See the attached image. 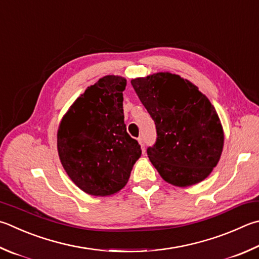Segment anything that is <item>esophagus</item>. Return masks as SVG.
<instances>
[{
    "label": "esophagus",
    "instance_id": "obj_1",
    "mask_svg": "<svg viewBox=\"0 0 259 259\" xmlns=\"http://www.w3.org/2000/svg\"><path fill=\"white\" fill-rule=\"evenodd\" d=\"M138 143H139V145H140V147H142V150H143V153H145V146H144V140H143V138H142V137H139V138H138Z\"/></svg>",
    "mask_w": 259,
    "mask_h": 259
}]
</instances>
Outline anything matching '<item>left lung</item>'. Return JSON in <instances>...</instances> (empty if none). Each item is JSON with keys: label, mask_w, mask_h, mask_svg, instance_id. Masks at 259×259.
<instances>
[{"label": "left lung", "mask_w": 259, "mask_h": 259, "mask_svg": "<svg viewBox=\"0 0 259 259\" xmlns=\"http://www.w3.org/2000/svg\"><path fill=\"white\" fill-rule=\"evenodd\" d=\"M131 84L156 125V143L147 155L159 176L181 188L205 180L224 145L222 123L208 98L171 72L135 78Z\"/></svg>", "instance_id": "obj_1"}]
</instances>
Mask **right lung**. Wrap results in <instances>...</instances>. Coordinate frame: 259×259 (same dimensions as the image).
Listing matches in <instances>:
<instances>
[{
    "label": "right lung",
    "mask_w": 259,
    "mask_h": 259,
    "mask_svg": "<svg viewBox=\"0 0 259 259\" xmlns=\"http://www.w3.org/2000/svg\"><path fill=\"white\" fill-rule=\"evenodd\" d=\"M126 79L105 76L87 87L69 107L58 129L61 164L79 189L92 196H111L129 180L142 155L126 133L123 91Z\"/></svg>",
    "instance_id": "right-lung-1"
}]
</instances>
